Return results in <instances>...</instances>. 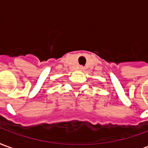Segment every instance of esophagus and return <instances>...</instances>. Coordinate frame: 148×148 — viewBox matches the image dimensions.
Instances as JSON below:
<instances>
[{
	"label": "esophagus",
	"mask_w": 148,
	"mask_h": 148,
	"mask_svg": "<svg viewBox=\"0 0 148 148\" xmlns=\"http://www.w3.org/2000/svg\"><path fill=\"white\" fill-rule=\"evenodd\" d=\"M79 69H80V71H83V70H85V67L82 66H81L80 67H79Z\"/></svg>",
	"instance_id": "obj_1"
}]
</instances>
